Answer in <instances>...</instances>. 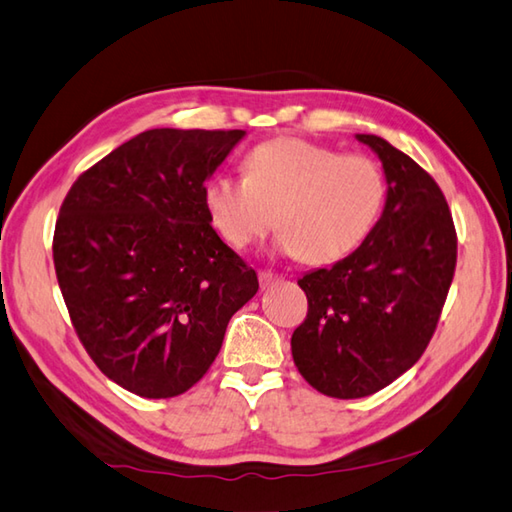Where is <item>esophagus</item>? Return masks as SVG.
I'll return each instance as SVG.
<instances>
[{"mask_svg": "<svg viewBox=\"0 0 512 512\" xmlns=\"http://www.w3.org/2000/svg\"><path fill=\"white\" fill-rule=\"evenodd\" d=\"M277 282H282V277H279L277 273H270V270H259V284H262V288H268Z\"/></svg>", "mask_w": 512, "mask_h": 512, "instance_id": "obj_1", "label": "esophagus"}]
</instances>
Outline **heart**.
I'll list each match as a JSON object with an SVG mask.
<instances>
[{
	"instance_id": "heart-1",
	"label": "heart",
	"mask_w": 512,
	"mask_h": 512,
	"mask_svg": "<svg viewBox=\"0 0 512 512\" xmlns=\"http://www.w3.org/2000/svg\"><path fill=\"white\" fill-rule=\"evenodd\" d=\"M246 175H213L204 186L210 224L230 246L248 248L279 228L275 250L306 264H335L373 235L386 177L366 155L299 137H279L246 155Z\"/></svg>"
}]
</instances>
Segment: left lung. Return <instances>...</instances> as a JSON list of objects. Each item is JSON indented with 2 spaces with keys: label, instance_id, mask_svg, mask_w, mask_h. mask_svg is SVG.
Segmentation results:
<instances>
[{
  "label": "left lung",
  "instance_id": "obj_1",
  "mask_svg": "<svg viewBox=\"0 0 512 512\" xmlns=\"http://www.w3.org/2000/svg\"><path fill=\"white\" fill-rule=\"evenodd\" d=\"M355 137L382 162V217L353 255L299 279L308 315L290 339L302 377L337 399L373 395L422 357L457 262L453 217L435 179L384 137Z\"/></svg>",
  "mask_w": 512,
  "mask_h": 512
}]
</instances>
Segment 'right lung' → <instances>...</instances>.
I'll return each instance as SVG.
<instances>
[{
    "instance_id": "obj_1",
    "label": "right lung",
    "mask_w": 512,
    "mask_h": 512,
    "mask_svg": "<svg viewBox=\"0 0 512 512\" xmlns=\"http://www.w3.org/2000/svg\"><path fill=\"white\" fill-rule=\"evenodd\" d=\"M244 137L146 130L88 168L59 210L53 259L70 319L97 368L139 397L195 386L257 293L204 208L206 182Z\"/></svg>"
}]
</instances>
